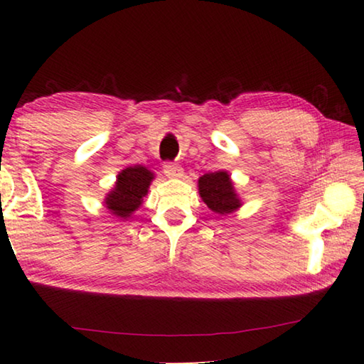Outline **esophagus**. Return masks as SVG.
I'll use <instances>...</instances> for the list:
<instances>
[{"label":"esophagus","instance_id":"34e87169","mask_svg":"<svg viewBox=\"0 0 364 364\" xmlns=\"http://www.w3.org/2000/svg\"><path fill=\"white\" fill-rule=\"evenodd\" d=\"M164 173L168 178H180L183 175V168L180 165H176L173 162H165L164 164Z\"/></svg>","mask_w":364,"mask_h":364}]
</instances>
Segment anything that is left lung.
Segmentation results:
<instances>
[{"label":"left lung","mask_w":364,"mask_h":364,"mask_svg":"<svg viewBox=\"0 0 364 364\" xmlns=\"http://www.w3.org/2000/svg\"><path fill=\"white\" fill-rule=\"evenodd\" d=\"M199 194L207 207L220 215L231 213L241 205L226 171H215V173L200 176Z\"/></svg>","instance_id":"1"}]
</instances>
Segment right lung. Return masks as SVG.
Returning <instances> with one entry per match:
<instances>
[{
  "instance_id": "1",
  "label": "right lung",
  "mask_w": 364,
  "mask_h": 364,
  "mask_svg": "<svg viewBox=\"0 0 364 364\" xmlns=\"http://www.w3.org/2000/svg\"><path fill=\"white\" fill-rule=\"evenodd\" d=\"M154 175L146 167L134 165L128 167L117 176L114 191L106 197V204L115 217L127 218L136 210L147 194V188Z\"/></svg>"
}]
</instances>
